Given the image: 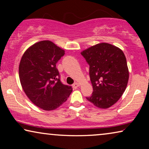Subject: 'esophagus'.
Returning <instances> with one entry per match:
<instances>
[{
  "label": "esophagus",
  "instance_id": "obj_1",
  "mask_svg": "<svg viewBox=\"0 0 149 149\" xmlns=\"http://www.w3.org/2000/svg\"><path fill=\"white\" fill-rule=\"evenodd\" d=\"M79 86V84L78 83H74V84L72 85V87L74 89H77Z\"/></svg>",
  "mask_w": 149,
  "mask_h": 149
}]
</instances>
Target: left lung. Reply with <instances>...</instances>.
I'll use <instances>...</instances> for the list:
<instances>
[{
	"label": "left lung",
	"mask_w": 149,
	"mask_h": 149,
	"mask_svg": "<svg viewBox=\"0 0 149 149\" xmlns=\"http://www.w3.org/2000/svg\"><path fill=\"white\" fill-rule=\"evenodd\" d=\"M89 66L93 93L86 97L96 107L108 109L119 100L129 79L127 61L122 50L102 42L81 53Z\"/></svg>",
	"instance_id": "8db88e82"
}]
</instances>
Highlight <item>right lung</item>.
<instances>
[{
	"label": "right lung",
	"instance_id": "right-lung-1",
	"mask_svg": "<svg viewBox=\"0 0 149 149\" xmlns=\"http://www.w3.org/2000/svg\"><path fill=\"white\" fill-rule=\"evenodd\" d=\"M64 51L50 40L36 42L26 51L19 66L21 85L36 107L52 111L65 102L72 91L63 84L56 64Z\"/></svg>",
	"mask_w": 149,
	"mask_h": 149
}]
</instances>
